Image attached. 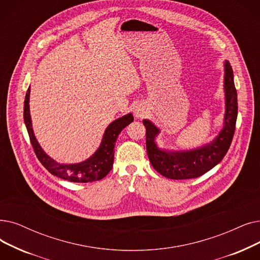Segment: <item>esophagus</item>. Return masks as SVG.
I'll return each instance as SVG.
<instances>
[{
    "mask_svg": "<svg viewBox=\"0 0 260 260\" xmlns=\"http://www.w3.org/2000/svg\"><path fill=\"white\" fill-rule=\"evenodd\" d=\"M145 112H146V108L142 103H138L134 108V115L136 118H142Z\"/></svg>",
    "mask_w": 260,
    "mask_h": 260,
    "instance_id": "34e87169",
    "label": "esophagus"
}]
</instances>
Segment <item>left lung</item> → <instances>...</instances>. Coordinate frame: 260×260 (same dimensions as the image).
I'll use <instances>...</instances> for the list:
<instances>
[{
	"label": "left lung",
	"mask_w": 260,
	"mask_h": 260,
	"mask_svg": "<svg viewBox=\"0 0 260 260\" xmlns=\"http://www.w3.org/2000/svg\"><path fill=\"white\" fill-rule=\"evenodd\" d=\"M225 115L224 125L218 136L210 143L190 151H166L157 146L155 138L159 134L150 120H143L146 128V152L155 170L171 179H189L205 174L217 166L228 153L236 128L238 115L237 90L234 84V73L229 60L224 62Z\"/></svg>",
	"instance_id": "1"
}]
</instances>
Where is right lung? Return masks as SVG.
<instances>
[{
	"instance_id": "add662e5",
	"label": "right lung",
	"mask_w": 260,
	"mask_h": 260,
	"mask_svg": "<svg viewBox=\"0 0 260 260\" xmlns=\"http://www.w3.org/2000/svg\"><path fill=\"white\" fill-rule=\"evenodd\" d=\"M29 92L30 89L28 88L24 100L23 117L32 149L35 151L37 158L43 165V167L46 168L51 174L73 183L96 182V180L104 178L111 170L112 165H114V149L119 134L124 127H126L129 123L134 121L133 115L127 114L115 120L114 122H111L104 133L102 142H101L99 149L92 156H90L85 161L70 165L58 164L54 159H52V158L42 150L35 137V135H34L29 114Z\"/></svg>"
}]
</instances>
